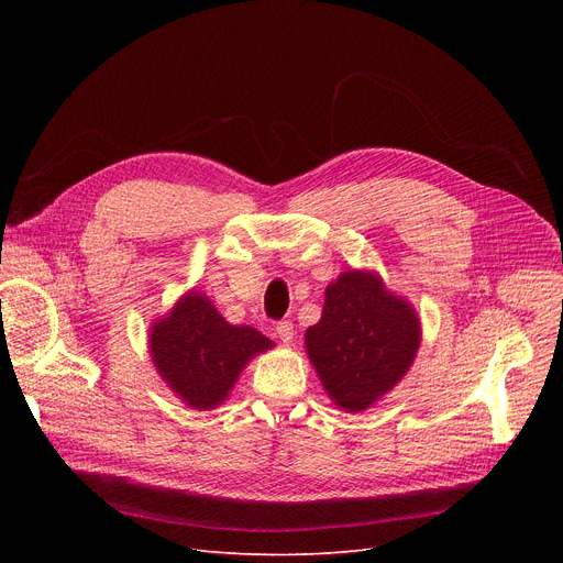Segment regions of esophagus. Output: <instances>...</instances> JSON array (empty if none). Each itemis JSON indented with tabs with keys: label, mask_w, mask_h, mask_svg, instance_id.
Listing matches in <instances>:
<instances>
[{
	"label": "esophagus",
	"mask_w": 563,
	"mask_h": 563,
	"mask_svg": "<svg viewBox=\"0 0 563 563\" xmlns=\"http://www.w3.org/2000/svg\"><path fill=\"white\" fill-rule=\"evenodd\" d=\"M276 335L283 340V342H291L294 340V323L291 321H278L276 323Z\"/></svg>",
	"instance_id": "obj_1"
}]
</instances>
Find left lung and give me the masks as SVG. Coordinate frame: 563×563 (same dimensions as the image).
Here are the masks:
<instances>
[{"label": "left lung", "instance_id": "left-lung-1", "mask_svg": "<svg viewBox=\"0 0 563 563\" xmlns=\"http://www.w3.org/2000/svg\"><path fill=\"white\" fill-rule=\"evenodd\" d=\"M306 346L331 399L356 412L408 372L420 346V321L378 276L344 272L327 287L321 319L306 331Z\"/></svg>", "mask_w": 563, "mask_h": 563}]
</instances>
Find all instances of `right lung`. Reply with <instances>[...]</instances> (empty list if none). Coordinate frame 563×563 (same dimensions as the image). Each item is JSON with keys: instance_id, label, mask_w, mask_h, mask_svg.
Returning <instances> with one entry per match:
<instances>
[{"instance_id": "right-lung-1", "label": "right lung", "mask_w": 563, "mask_h": 563, "mask_svg": "<svg viewBox=\"0 0 563 563\" xmlns=\"http://www.w3.org/2000/svg\"><path fill=\"white\" fill-rule=\"evenodd\" d=\"M272 340L251 327H230L210 299L187 294L151 333L155 367L187 406L210 410L221 404L236 376Z\"/></svg>"}]
</instances>
